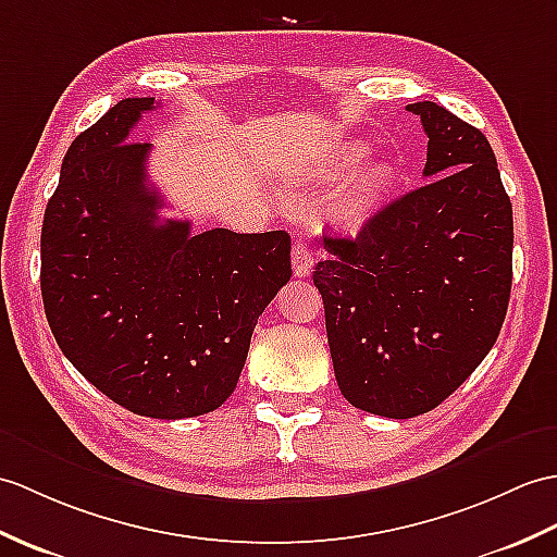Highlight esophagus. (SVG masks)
<instances>
[{"label": "esophagus", "mask_w": 557, "mask_h": 557, "mask_svg": "<svg viewBox=\"0 0 557 557\" xmlns=\"http://www.w3.org/2000/svg\"><path fill=\"white\" fill-rule=\"evenodd\" d=\"M313 265H315V258H313V249L308 247L306 242H294L292 247V268H294V275L296 277H308L313 273Z\"/></svg>", "instance_id": "34e87169"}]
</instances>
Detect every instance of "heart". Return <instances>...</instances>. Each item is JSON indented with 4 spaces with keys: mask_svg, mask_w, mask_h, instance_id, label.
<instances>
[{
    "mask_svg": "<svg viewBox=\"0 0 557 557\" xmlns=\"http://www.w3.org/2000/svg\"><path fill=\"white\" fill-rule=\"evenodd\" d=\"M370 147L363 139H346L334 147L322 161V177H346L366 161ZM398 173L389 161H372L348 180L339 199V223L348 230H360L370 218L377 215L386 201L394 197Z\"/></svg>",
    "mask_w": 557,
    "mask_h": 557,
    "instance_id": "b5f03b06",
    "label": "heart"
}]
</instances>
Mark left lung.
Returning a JSON list of instances; mask_svg holds the SVG:
<instances>
[{"label": "left lung", "instance_id": "obj_1", "mask_svg": "<svg viewBox=\"0 0 557 557\" xmlns=\"http://www.w3.org/2000/svg\"><path fill=\"white\" fill-rule=\"evenodd\" d=\"M406 109L430 137V183L356 239L325 237L330 258L313 270L344 398L396 420L470 377L498 339L512 284V203L488 139L434 101Z\"/></svg>", "mask_w": 557, "mask_h": 557}]
</instances>
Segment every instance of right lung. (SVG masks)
Segmentation results:
<instances>
[{"label":"right lung","instance_id":"1","mask_svg":"<svg viewBox=\"0 0 557 557\" xmlns=\"http://www.w3.org/2000/svg\"><path fill=\"white\" fill-rule=\"evenodd\" d=\"M153 109V97L123 99L73 139L45 211L40 287L87 382L135 416L183 420L235 392L258 315L292 277V242L161 220L151 145L131 141Z\"/></svg>","mask_w":557,"mask_h":557}]
</instances>
